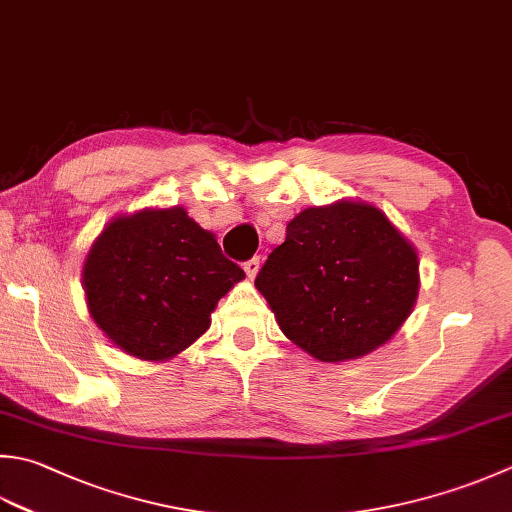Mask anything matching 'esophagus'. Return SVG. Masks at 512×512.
<instances>
[{"label":"esophagus","instance_id":"1","mask_svg":"<svg viewBox=\"0 0 512 512\" xmlns=\"http://www.w3.org/2000/svg\"><path fill=\"white\" fill-rule=\"evenodd\" d=\"M244 270H246V275L253 279L255 275H257V270H259V257H253V259H248V262L244 264Z\"/></svg>","mask_w":512,"mask_h":512}]
</instances>
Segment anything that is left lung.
Segmentation results:
<instances>
[{
  "label": "left lung",
  "mask_w": 512,
  "mask_h": 512,
  "mask_svg": "<svg viewBox=\"0 0 512 512\" xmlns=\"http://www.w3.org/2000/svg\"><path fill=\"white\" fill-rule=\"evenodd\" d=\"M255 286L290 342L337 364L402 328L417 302L419 257L384 210L339 199L290 219Z\"/></svg>",
  "instance_id": "1"
}]
</instances>
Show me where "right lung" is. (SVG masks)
I'll use <instances>...</instances> for the list:
<instances>
[{
  "instance_id": "obj_1",
  "label": "right lung",
  "mask_w": 512,
  "mask_h": 512,
  "mask_svg": "<svg viewBox=\"0 0 512 512\" xmlns=\"http://www.w3.org/2000/svg\"><path fill=\"white\" fill-rule=\"evenodd\" d=\"M244 277L182 206L113 217L82 268L93 322L126 355L155 364L195 344L219 299Z\"/></svg>"
}]
</instances>
